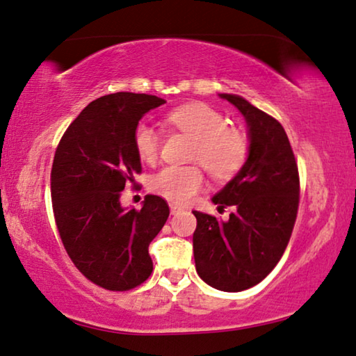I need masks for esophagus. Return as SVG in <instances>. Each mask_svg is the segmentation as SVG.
Segmentation results:
<instances>
[{"mask_svg": "<svg viewBox=\"0 0 356 356\" xmlns=\"http://www.w3.org/2000/svg\"><path fill=\"white\" fill-rule=\"evenodd\" d=\"M170 210H171V215H176L179 212H182V207L177 206V204H170Z\"/></svg>", "mask_w": 356, "mask_h": 356, "instance_id": "34e87169", "label": "esophagus"}]
</instances>
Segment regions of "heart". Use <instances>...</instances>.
Masks as SVG:
<instances>
[{
	"label": "heart",
	"instance_id": "b5f03b06",
	"mask_svg": "<svg viewBox=\"0 0 356 356\" xmlns=\"http://www.w3.org/2000/svg\"><path fill=\"white\" fill-rule=\"evenodd\" d=\"M166 122L193 140L191 160L200 161L210 176L226 180L242 170L250 152V141L242 130L227 127V119L206 104H186L166 114ZM135 149L146 163L159 156L160 136L152 125L140 124L135 130ZM204 184V174L195 165L165 166L152 174L149 188L168 201L186 204Z\"/></svg>",
	"mask_w": 356,
	"mask_h": 356
}]
</instances>
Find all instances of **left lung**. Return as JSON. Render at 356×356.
<instances>
[{
    "instance_id": "8db88e82",
    "label": "left lung",
    "mask_w": 356,
    "mask_h": 356,
    "mask_svg": "<svg viewBox=\"0 0 356 356\" xmlns=\"http://www.w3.org/2000/svg\"><path fill=\"white\" fill-rule=\"evenodd\" d=\"M242 114L250 152L236 176L215 193L218 209L234 207L229 220L195 210L196 272L222 292H240L261 282L291 238L298 210V168L282 125L237 94H218Z\"/></svg>"
}]
</instances>
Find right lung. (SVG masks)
<instances>
[{"instance_id": "1", "label": "right lung", "mask_w": 356, "mask_h": 356, "mask_svg": "<svg viewBox=\"0 0 356 356\" xmlns=\"http://www.w3.org/2000/svg\"><path fill=\"white\" fill-rule=\"evenodd\" d=\"M163 104L134 92L91 102L65 130L53 160V212L64 248L88 280L108 291H129L149 278V245L170 216L155 195L144 197L141 210L120 204L125 184L141 171L135 130Z\"/></svg>"}]
</instances>
